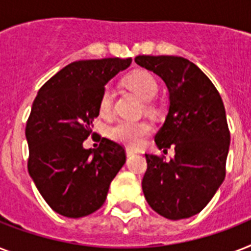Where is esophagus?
<instances>
[{"label": "esophagus", "mask_w": 251, "mask_h": 251, "mask_svg": "<svg viewBox=\"0 0 251 251\" xmlns=\"http://www.w3.org/2000/svg\"><path fill=\"white\" fill-rule=\"evenodd\" d=\"M134 153H135V151H133V150L130 149H126V155H127V156H133Z\"/></svg>", "instance_id": "34e87169"}]
</instances>
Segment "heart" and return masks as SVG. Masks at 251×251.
Segmentation results:
<instances>
[{
  "label": "heart",
  "mask_w": 251,
  "mask_h": 251,
  "mask_svg": "<svg viewBox=\"0 0 251 251\" xmlns=\"http://www.w3.org/2000/svg\"><path fill=\"white\" fill-rule=\"evenodd\" d=\"M125 83L134 90L143 100L150 101L157 94L159 84L156 78L146 70H137L130 73L125 78ZM113 92L109 86L102 90L99 100V110L101 114H108L112 110ZM151 133V125L147 121H131V120H118L108 127V135L113 141L122 143L127 147H138L143 138Z\"/></svg>",
  "instance_id": "heart-1"
}]
</instances>
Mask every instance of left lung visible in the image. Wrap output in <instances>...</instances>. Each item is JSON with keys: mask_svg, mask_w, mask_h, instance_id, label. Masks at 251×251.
<instances>
[{"mask_svg": "<svg viewBox=\"0 0 251 251\" xmlns=\"http://www.w3.org/2000/svg\"><path fill=\"white\" fill-rule=\"evenodd\" d=\"M135 62L160 76L169 90V110L155 135L175 157L146 153L142 189L153 211L171 220L187 219L207 206L226 178L230 133L214 83L183 57L138 56Z\"/></svg>", "mask_w": 251, "mask_h": 251, "instance_id": "8db88e82", "label": "left lung"}]
</instances>
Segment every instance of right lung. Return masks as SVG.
<instances>
[{"mask_svg":"<svg viewBox=\"0 0 251 251\" xmlns=\"http://www.w3.org/2000/svg\"><path fill=\"white\" fill-rule=\"evenodd\" d=\"M131 58L75 61L41 87L25 124L28 173L49 207L66 218H83L105 202L112 179L126 161L120 143L101 138L83 149L99 116L105 84Z\"/></svg>","mask_w":251,"mask_h":251,"instance_id":"right-lung-1","label":"right lung"}]
</instances>
